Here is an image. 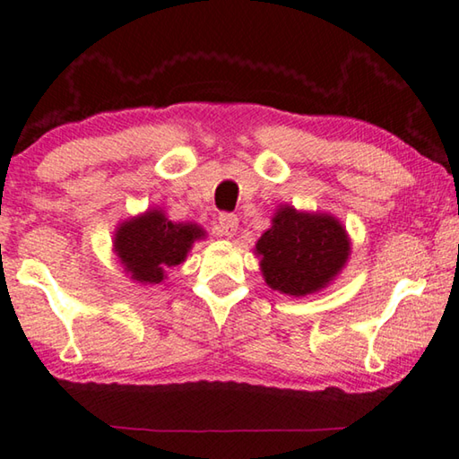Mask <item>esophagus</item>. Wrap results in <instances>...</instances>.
I'll list each match as a JSON object with an SVG mask.
<instances>
[{
	"mask_svg": "<svg viewBox=\"0 0 459 459\" xmlns=\"http://www.w3.org/2000/svg\"><path fill=\"white\" fill-rule=\"evenodd\" d=\"M238 229V219L232 212H222L219 216V230L222 237H232Z\"/></svg>",
	"mask_w": 459,
	"mask_h": 459,
	"instance_id": "1",
	"label": "esophagus"
}]
</instances>
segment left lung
<instances>
[{"mask_svg": "<svg viewBox=\"0 0 459 459\" xmlns=\"http://www.w3.org/2000/svg\"><path fill=\"white\" fill-rule=\"evenodd\" d=\"M261 271L271 290L287 295L320 291L346 265L351 238L332 214L279 206L257 240Z\"/></svg>", "mask_w": 459, "mask_h": 459, "instance_id": "8db88e82", "label": "left lung"}]
</instances>
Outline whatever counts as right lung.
<instances>
[{
    "label": "right lung",
    "mask_w": 459,
    "mask_h": 459,
    "mask_svg": "<svg viewBox=\"0 0 459 459\" xmlns=\"http://www.w3.org/2000/svg\"><path fill=\"white\" fill-rule=\"evenodd\" d=\"M206 232L198 224L172 222L161 211H145L121 222L115 230L113 248L126 273L137 283H161L169 267L180 265Z\"/></svg>",
    "instance_id": "add662e5"
}]
</instances>
